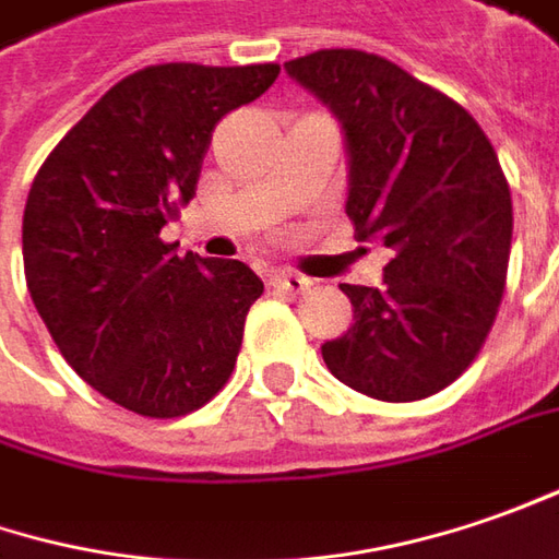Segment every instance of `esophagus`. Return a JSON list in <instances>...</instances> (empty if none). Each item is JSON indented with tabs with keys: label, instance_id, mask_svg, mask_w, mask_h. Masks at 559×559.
<instances>
[{
	"label": "esophagus",
	"instance_id": "esophagus-1",
	"mask_svg": "<svg viewBox=\"0 0 559 559\" xmlns=\"http://www.w3.org/2000/svg\"><path fill=\"white\" fill-rule=\"evenodd\" d=\"M269 284L284 290V294H306L312 281L306 278V275H297V272H284V269H278V272H272Z\"/></svg>",
	"mask_w": 559,
	"mask_h": 559
}]
</instances>
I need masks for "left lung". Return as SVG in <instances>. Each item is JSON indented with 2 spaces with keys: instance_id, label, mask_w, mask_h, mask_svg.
I'll list each match as a JSON object with an SVG mask.
<instances>
[{
  "instance_id": "obj_1",
  "label": "left lung",
  "mask_w": 559,
  "mask_h": 559,
  "mask_svg": "<svg viewBox=\"0 0 559 559\" xmlns=\"http://www.w3.org/2000/svg\"><path fill=\"white\" fill-rule=\"evenodd\" d=\"M284 70L343 126L346 216L390 253L383 287L340 284L353 328L321 346L324 365L380 402L439 393L504 297L513 206L498 154L464 107L380 55L321 49Z\"/></svg>"
}]
</instances>
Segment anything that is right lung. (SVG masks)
Segmentation results:
<instances>
[{
	"instance_id": "obj_1",
	"label": "right lung",
	"mask_w": 559,
	"mask_h": 559,
	"mask_svg": "<svg viewBox=\"0 0 559 559\" xmlns=\"http://www.w3.org/2000/svg\"><path fill=\"white\" fill-rule=\"evenodd\" d=\"M278 64H154L102 95L55 145L24 206V275L76 374L142 417L219 393L262 281L238 260L176 253L160 228L194 198L213 129Z\"/></svg>"
}]
</instances>
